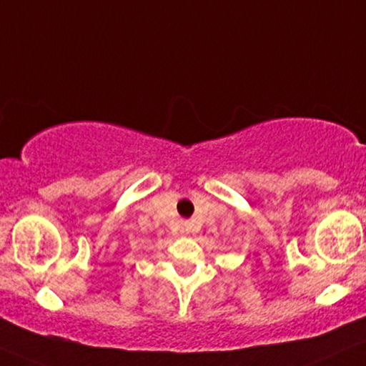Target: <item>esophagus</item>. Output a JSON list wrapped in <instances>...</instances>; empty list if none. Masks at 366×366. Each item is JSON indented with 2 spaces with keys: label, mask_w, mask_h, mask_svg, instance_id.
Returning a JSON list of instances; mask_svg holds the SVG:
<instances>
[{
  "label": "esophagus",
  "mask_w": 366,
  "mask_h": 366,
  "mask_svg": "<svg viewBox=\"0 0 366 366\" xmlns=\"http://www.w3.org/2000/svg\"><path fill=\"white\" fill-rule=\"evenodd\" d=\"M180 233H182V234H189V233H191V224H189V223H182V224H180Z\"/></svg>",
  "instance_id": "34e87169"
}]
</instances>
